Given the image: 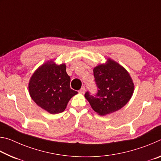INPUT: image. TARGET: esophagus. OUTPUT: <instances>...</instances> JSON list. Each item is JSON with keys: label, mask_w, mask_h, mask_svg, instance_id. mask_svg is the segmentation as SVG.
Masks as SVG:
<instances>
[{"label": "esophagus", "mask_w": 161, "mask_h": 161, "mask_svg": "<svg viewBox=\"0 0 161 161\" xmlns=\"http://www.w3.org/2000/svg\"><path fill=\"white\" fill-rule=\"evenodd\" d=\"M79 92H80V94H84V92H85V88H84V86H83V87H81V89L80 91H79Z\"/></svg>", "instance_id": "1"}]
</instances>
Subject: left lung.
I'll return each instance as SVG.
<instances>
[{"instance_id": "1", "label": "left lung", "mask_w": 161, "mask_h": 161, "mask_svg": "<svg viewBox=\"0 0 161 161\" xmlns=\"http://www.w3.org/2000/svg\"><path fill=\"white\" fill-rule=\"evenodd\" d=\"M93 71L98 92L94 97L88 92L84 95L92 109L100 116L121 109L129 102L134 91V84L129 72L111 58L98 64Z\"/></svg>"}]
</instances>
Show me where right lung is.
Segmentation results:
<instances>
[{"instance_id": "add662e5", "label": "right lung", "mask_w": 161, "mask_h": 161, "mask_svg": "<svg viewBox=\"0 0 161 161\" xmlns=\"http://www.w3.org/2000/svg\"><path fill=\"white\" fill-rule=\"evenodd\" d=\"M70 77L66 64L48 60L37 68L31 76L28 90L32 99L51 114L64 111L71 98L77 92L70 88Z\"/></svg>"}]
</instances>
